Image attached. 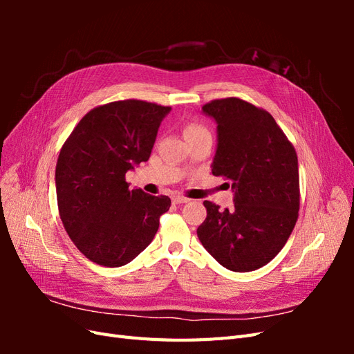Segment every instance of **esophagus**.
<instances>
[{
    "label": "esophagus",
    "instance_id": "1",
    "mask_svg": "<svg viewBox=\"0 0 354 354\" xmlns=\"http://www.w3.org/2000/svg\"><path fill=\"white\" fill-rule=\"evenodd\" d=\"M190 199L189 198H186V196H180V195H177V196H174L173 198V202L174 203H186V202H189Z\"/></svg>",
    "mask_w": 354,
    "mask_h": 354
}]
</instances>
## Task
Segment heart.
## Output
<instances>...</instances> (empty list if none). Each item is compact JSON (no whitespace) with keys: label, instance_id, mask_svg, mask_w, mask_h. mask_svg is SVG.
<instances>
[{"label":"heart","instance_id":"heart-1","mask_svg":"<svg viewBox=\"0 0 354 354\" xmlns=\"http://www.w3.org/2000/svg\"><path fill=\"white\" fill-rule=\"evenodd\" d=\"M201 133H208V130L205 127H202L201 124L196 122H190L186 128H185V136H195V134H201Z\"/></svg>","mask_w":354,"mask_h":354}]
</instances>
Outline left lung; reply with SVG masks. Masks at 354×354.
I'll use <instances>...</instances> for the list:
<instances>
[{
	"label": "left lung",
	"instance_id": "8db88e82",
	"mask_svg": "<svg viewBox=\"0 0 354 354\" xmlns=\"http://www.w3.org/2000/svg\"><path fill=\"white\" fill-rule=\"evenodd\" d=\"M202 111L218 124L212 174L232 183L234 203L220 209L203 202L207 218L198 238L223 267L252 272L270 263L294 230L299 209L297 152L274 118L250 102L216 99Z\"/></svg>",
	"mask_w": 354,
	"mask_h": 354
}]
</instances>
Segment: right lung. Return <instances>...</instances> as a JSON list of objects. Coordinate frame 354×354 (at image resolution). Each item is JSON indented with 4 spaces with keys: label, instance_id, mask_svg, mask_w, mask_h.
I'll list each match as a JSON object with an SVG mask.
<instances>
[{
    "label": "right lung",
    "instance_id": "1",
    "mask_svg": "<svg viewBox=\"0 0 354 354\" xmlns=\"http://www.w3.org/2000/svg\"><path fill=\"white\" fill-rule=\"evenodd\" d=\"M169 111L137 99L100 104L82 116L63 143L56 165L59 216L90 261L124 266L155 238L171 199L130 190L125 173L151 156Z\"/></svg>",
    "mask_w": 354,
    "mask_h": 354
}]
</instances>
